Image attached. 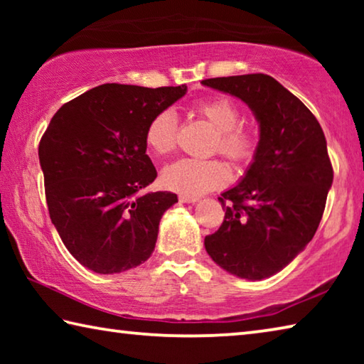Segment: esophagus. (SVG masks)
I'll list each match as a JSON object with an SVG mask.
<instances>
[{
    "label": "esophagus",
    "instance_id": "34e87169",
    "mask_svg": "<svg viewBox=\"0 0 364 364\" xmlns=\"http://www.w3.org/2000/svg\"><path fill=\"white\" fill-rule=\"evenodd\" d=\"M180 200H181V202H184V204H196V202H199V197L186 196V194H180Z\"/></svg>",
    "mask_w": 364,
    "mask_h": 364
}]
</instances>
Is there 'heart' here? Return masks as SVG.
Returning a JSON list of instances; mask_svg holds the SVG:
<instances>
[{
	"instance_id": "heart-1",
	"label": "heart",
	"mask_w": 364,
	"mask_h": 364,
	"mask_svg": "<svg viewBox=\"0 0 364 364\" xmlns=\"http://www.w3.org/2000/svg\"><path fill=\"white\" fill-rule=\"evenodd\" d=\"M194 110L217 130L213 147L232 162H245L254 156L255 134L237 127L241 110L228 97H210L199 101ZM146 144L157 156H165L176 146V114L171 109L160 110L152 117L146 130ZM230 178L226 165L220 160L178 159L162 170L165 188L186 196H200L223 186Z\"/></svg>"
}]
</instances>
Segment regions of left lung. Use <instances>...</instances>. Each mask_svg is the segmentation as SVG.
Returning a JSON list of instances; mask_svg holds the SVG:
<instances>
[{
    "mask_svg": "<svg viewBox=\"0 0 364 364\" xmlns=\"http://www.w3.org/2000/svg\"><path fill=\"white\" fill-rule=\"evenodd\" d=\"M202 85L247 104L260 130L245 175L218 197L225 220L205 237V250L228 273L262 281L315 236L334 176L328 144L316 117L273 77L249 73Z\"/></svg>",
    "mask_w": 364,
    "mask_h": 364,
    "instance_id": "1",
    "label": "left lung"
}]
</instances>
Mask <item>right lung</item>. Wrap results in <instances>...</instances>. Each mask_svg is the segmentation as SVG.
<instances>
[{"mask_svg":"<svg viewBox=\"0 0 364 364\" xmlns=\"http://www.w3.org/2000/svg\"><path fill=\"white\" fill-rule=\"evenodd\" d=\"M186 91L106 83L49 122L38 147L49 217L67 250L95 273L136 268L154 252L160 218L178 197L143 193L157 178L146 130Z\"/></svg>","mask_w":364,"mask_h":364,"instance_id":"add662e5","label":"right lung"}]
</instances>
